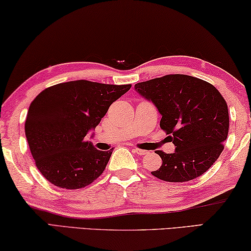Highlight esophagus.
<instances>
[{
  "mask_svg": "<svg viewBox=\"0 0 251 251\" xmlns=\"http://www.w3.org/2000/svg\"><path fill=\"white\" fill-rule=\"evenodd\" d=\"M134 151H135V153H137L138 155H144V154H147V153H148V151H145V150H142V149H138V148L134 149Z\"/></svg>",
  "mask_w": 251,
  "mask_h": 251,
  "instance_id": "34e87169",
  "label": "esophagus"
}]
</instances>
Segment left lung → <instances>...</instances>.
Instances as JSON below:
<instances>
[{"mask_svg":"<svg viewBox=\"0 0 251 251\" xmlns=\"http://www.w3.org/2000/svg\"><path fill=\"white\" fill-rule=\"evenodd\" d=\"M135 90L158 108L160 127L176 147L174 153L156 151L162 164L151 174L164 181L185 182L206 173L222 153L229 132L227 104L219 90L185 74L140 82Z\"/></svg>","mask_w":251,"mask_h":251,"instance_id":"8db88e82","label":"left lung"}]
</instances>
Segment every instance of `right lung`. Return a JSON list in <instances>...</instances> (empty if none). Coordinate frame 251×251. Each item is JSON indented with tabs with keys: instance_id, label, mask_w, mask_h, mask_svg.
Instances as JSON below:
<instances>
[{
	"instance_id": "right-lung-1",
	"label": "right lung",
	"mask_w": 251,
	"mask_h": 251,
	"mask_svg": "<svg viewBox=\"0 0 251 251\" xmlns=\"http://www.w3.org/2000/svg\"><path fill=\"white\" fill-rule=\"evenodd\" d=\"M130 87L70 81L45 89L32 100L25 137L36 167L48 181L59 188L80 189L103 173L113 149L99 151L85 135Z\"/></svg>"
}]
</instances>
